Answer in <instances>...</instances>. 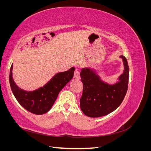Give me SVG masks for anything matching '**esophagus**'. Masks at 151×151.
<instances>
[{"label":"esophagus","instance_id":"esophagus-1","mask_svg":"<svg viewBox=\"0 0 151 151\" xmlns=\"http://www.w3.org/2000/svg\"><path fill=\"white\" fill-rule=\"evenodd\" d=\"M74 77L76 79H79L81 78L80 77V74H79V72L77 69H76L75 72H74Z\"/></svg>","mask_w":151,"mask_h":151}]
</instances>
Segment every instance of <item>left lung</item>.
I'll use <instances>...</instances> for the list:
<instances>
[{
    "mask_svg": "<svg viewBox=\"0 0 151 151\" xmlns=\"http://www.w3.org/2000/svg\"><path fill=\"white\" fill-rule=\"evenodd\" d=\"M120 58L123 60L124 71L115 84L104 83L89 68L81 70L80 76L83 91L80 106L86 116L91 118L105 116L115 111L122 103L128 89L129 67L127 58L123 55Z\"/></svg>",
    "mask_w": 151,
    "mask_h": 151,
    "instance_id": "8db88e82",
    "label": "left lung"
}]
</instances>
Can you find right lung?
Returning <instances> with one entry per match:
<instances>
[{
  "label": "right lung",
  "mask_w": 151,
  "mask_h": 151,
  "mask_svg": "<svg viewBox=\"0 0 151 151\" xmlns=\"http://www.w3.org/2000/svg\"><path fill=\"white\" fill-rule=\"evenodd\" d=\"M12 64L9 74V83L12 93L17 101L28 111L35 115L47 113L56 101L60 91L74 76V67L63 72H58L49 82L38 89L26 91L19 88L12 78Z\"/></svg>",
  "instance_id": "right-lung-1"
}]
</instances>
